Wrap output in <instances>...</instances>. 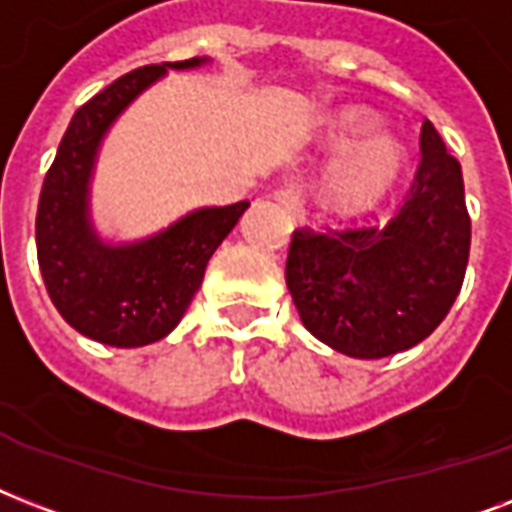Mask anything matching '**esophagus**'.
Listing matches in <instances>:
<instances>
[{
	"instance_id": "34e87169",
	"label": "esophagus",
	"mask_w": 512,
	"mask_h": 512,
	"mask_svg": "<svg viewBox=\"0 0 512 512\" xmlns=\"http://www.w3.org/2000/svg\"><path fill=\"white\" fill-rule=\"evenodd\" d=\"M272 197L283 205L285 211L291 213L293 219H301V216H304V197H301V192L296 186H280V189L272 192Z\"/></svg>"
}]
</instances>
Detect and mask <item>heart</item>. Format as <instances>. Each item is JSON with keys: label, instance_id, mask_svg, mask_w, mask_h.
Masks as SVG:
<instances>
[{"label": "heart", "instance_id": "heart-1", "mask_svg": "<svg viewBox=\"0 0 512 512\" xmlns=\"http://www.w3.org/2000/svg\"><path fill=\"white\" fill-rule=\"evenodd\" d=\"M371 130H374V117L352 109L336 120L334 141L350 144L355 138L368 136ZM400 165H403V149L398 141L387 136L366 138L334 162L326 178L328 197L342 211H363L387 192V186L398 176Z\"/></svg>", "mask_w": 512, "mask_h": 512}]
</instances>
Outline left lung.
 I'll list each match as a JSON object with an SVG mask.
<instances>
[{"instance_id":"left-lung-1","label":"left lung","mask_w":512,"mask_h":512,"mask_svg":"<svg viewBox=\"0 0 512 512\" xmlns=\"http://www.w3.org/2000/svg\"><path fill=\"white\" fill-rule=\"evenodd\" d=\"M406 200L384 224L293 229L285 283L304 328L352 358H387L441 326L470 256L465 181L422 122Z\"/></svg>"}]
</instances>
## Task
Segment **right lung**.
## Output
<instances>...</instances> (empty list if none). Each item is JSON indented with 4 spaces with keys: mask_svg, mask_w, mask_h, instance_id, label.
<instances>
[{
    "mask_svg": "<svg viewBox=\"0 0 512 512\" xmlns=\"http://www.w3.org/2000/svg\"><path fill=\"white\" fill-rule=\"evenodd\" d=\"M197 63L200 58H189L173 66ZM162 71L160 63L141 66L79 106L39 192L37 259L50 301L79 334L112 347H144L178 326L208 259L251 205L202 208L162 235L122 248L93 235L85 197L98 141Z\"/></svg>",
    "mask_w": 512,
    "mask_h": 512,
    "instance_id": "1",
    "label": "right lung"
}]
</instances>
